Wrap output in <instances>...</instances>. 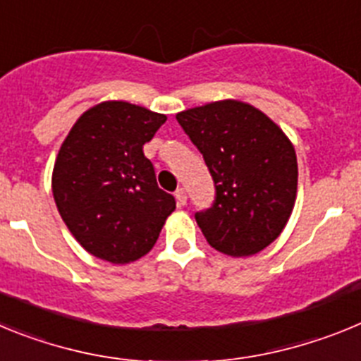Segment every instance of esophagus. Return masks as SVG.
Returning a JSON list of instances; mask_svg holds the SVG:
<instances>
[{"label":"esophagus","mask_w":361,"mask_h":361,"mask_svg":"<svg viewBox=\"0 0 361 361\" xmlns=\"http://www.w3.org/2000/svg\"><path fill=\"white\" fill-rule=\"evenodd\" d=\"M175 199H177L178 206H184V204H186V191H184L183 188H178V190L175 191Z\"/></svg>","instance_id":"esophagus-1"}]
</instances>
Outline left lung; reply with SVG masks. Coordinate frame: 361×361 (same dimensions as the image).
Masks as SVG:
<instances>
[{
    "label": "left lung",
    "mask_w": 361,
    "mask_h": 361,
    "mask_svg": "<svg viewBox=\"0 0 361 361\" xmlns=\"http://www.w3.org/2000/svg\"><path fill=\"white\" fill-rule=\"evenodd\" d=\"M177 121L215 184L212 208L195 213L208 244L229 257L262 251L282 233L295 206L298 164L289 139L240 101L191 108Z\"/></svg>",
    "instance_id": "left-lung-1"
}]
</instances>
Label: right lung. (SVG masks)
Returning a JSON list of instances; mask_svg holds the SVG:
<instances>
[{"label":"right lung","instance_id":"1","mask_svg":"<svg viewBox=\"0 0 361 361\" xmlns=\"http://www.w3.org/2000/svg\"><path fill=\"white\" fill-rule=\"evenodd\" d=\"M166 116L106 101L73 124L56 159L54 200L75 240L94 257L128 264L157 242L175 197L157 186L142 146Z\"/></svg>","mask_w":361,"mask_h":361}]
</instances>
